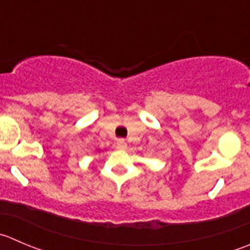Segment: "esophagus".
Segmentation results:
<instances>
[{"mask_svg": "<svg viewBox=\"0 0 250 250\" xmlns=\"http://www.w3.org/2000/svg\"><path fill=\"white\" fill-rule=\"evenodd\" d=\"M125 147H127V143H125L123 139H118L117 140V149L125 150Z\"/></svg>", "mask_w": 250, "mask_h": 250, "instance_id": "1", "label": "esophagus"}]
</instances>
